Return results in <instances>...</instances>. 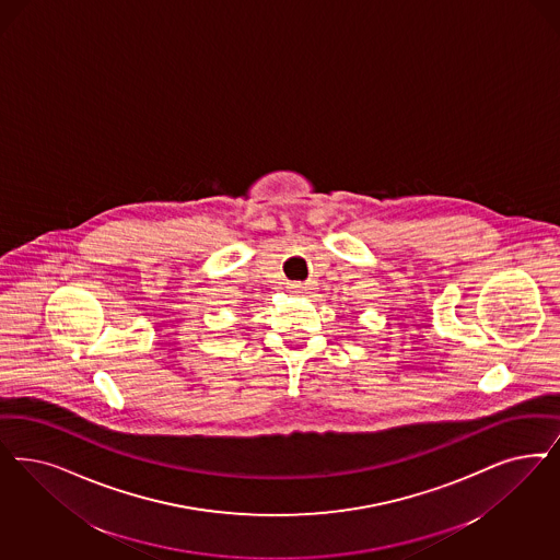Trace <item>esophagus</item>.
Masks as SVG:
<instances>
[{
	"instance_id": "esophagus-1",
	"label": "esophagus",
	"mask_w": 560,
	"mask_h": 560,
	"mask_svg": "<svg viewBox=\"0 0 560 560\" xmlns=\"http://www.w3.org/2000/svg\"><path fill=\"white\" fill-rule=\"evenodd\" d=\"M291 293H306L308 291V285H304V283H290Z\"/></svg>"
}]
</instances>
